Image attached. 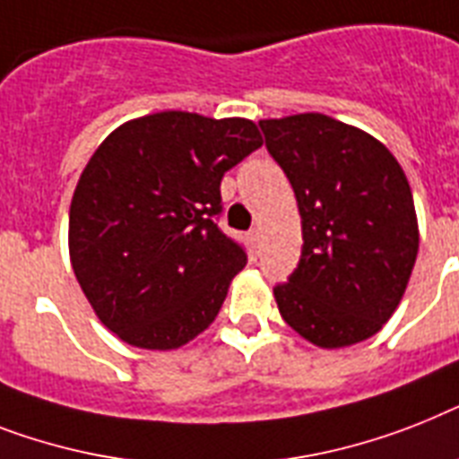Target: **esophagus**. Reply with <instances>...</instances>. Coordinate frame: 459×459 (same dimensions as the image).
I'll return each mask as SVG.
<instances>
[{
    "label": "esophagus",
    "instance_id": "34e87169",
    "mask_svg": "<svg viewBox=\"0 0 459 459\" xmlns=\"http://www.w3.org/2000/svg\"><path fill=\"white\" fill-rule=\"evenodd\" d=\"M247 238H249V240H252V245H255V247H259V245H262V229H259V226H255V229H249Z\"/></svg>",
    "mask_w": 459,
    "mask_h": 459
}]
</instances>
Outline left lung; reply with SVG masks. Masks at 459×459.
Segmentation results:
<instances>
[{"instance_id":"left-lung-1","label":"left lung","mask_w":459,"mask_h":459,"mask_svg":"<svg viewBox=\"0 0 459 459\" xmlns=\"http://www.w3.org/2000/svg\"><path fill=\"white\" fill-rule=\"evenodd\" d=\"M292 184L301 259L273 288L282 320L323 349L382 330L420 247L411 184L386 145L320 113L259 122Z\"/></svg>"}]
</instances>
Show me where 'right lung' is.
Returning <instances> with one entry per match:
<instances>
[{
  "mask_svg": "<svg viewBox=\"0 0 459 459\" xmlns=\"http://www.w3.org/2000/svg\"><path fill=\"white\" fill-rule=\"evenodd\" d=\"M262 148L255 122L167 110L117 126L70 204V262L100 323L139 349L210 327L247 264L219 229L223 174Z\"/></svg>",
  "mask_w": 459,
  "mask_h": 459,
  "instance_id": "1",
  "label": "right lung"
}]
</instances>
